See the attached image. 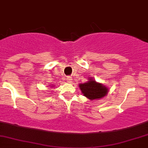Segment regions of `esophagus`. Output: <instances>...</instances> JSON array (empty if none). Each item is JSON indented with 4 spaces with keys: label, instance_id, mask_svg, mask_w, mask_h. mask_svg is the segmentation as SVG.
Here are the masks:
<instances>
[{
    "label": "esophagus",
    "instance_id": "34e87169",
    "mask_svg": "<svg viewBox=\"0 0 148 148\" xmlns=\"http://www.w3.org/2000/svg\"><path fill=\"white\" fill-rule=\"evenodd\" d=\"M68 80L69 83H71V82H72V79H71V77H68Z\"/></svg>",
    "mask_w": 148,
    "mask_h": 148
}]
</instances>
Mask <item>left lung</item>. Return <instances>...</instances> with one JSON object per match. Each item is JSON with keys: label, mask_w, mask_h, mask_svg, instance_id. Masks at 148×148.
Segmentation results:
<instances>
[{"label": "left lung", "mask_w": 148, "mask_h": 148, "mask_svg": "<svg viewBox=\"0 0 148 148\" xmlns=\"http://www.w3.org/2000/svg\"><path fill=\"white\" fill-rule=\"evenodd\" d=\"M86 83H80L81 92L85 97L90 100H97L106 96L108 92V88L102 83L95 81L94 77H88Z\"/></svg>", "instance_id": "obj_1"}]
</instances>
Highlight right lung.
I'll return each instance as SVG.
<instances>
[{
    "mask_svg": "<svg viewBox=\"0 0 148 148\" xmlns=\"http://www.w3.org/2000/svg\"><path fill=\"white\" fill-rule=\"evenodd\" d=\"M52 86H53V85H52ZM52 86H51V87H52Z\"/></svg>",
    "mask_w": 148,
    "mask_h": 148,
    "instance_id": "1",
    "label": "right lung"
}]
</instances>
